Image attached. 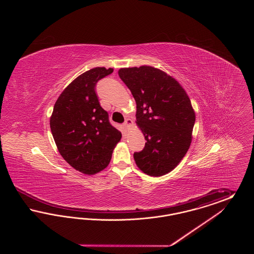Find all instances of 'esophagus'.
<instances>
[{
  "label": "esophagus",
  "instance_id": "34e87169",
  "mask_svg": "<svg viewBox=\"0 0 254 254\" xmlns=\"http://www.w3.org/2000/svg\"><path fill=\"white\" fill-rule=\"evenodd\" d=\"M124 125H125V127H126L127 128H128V127H130L132 126L133 121L131 120V119H127Z\"/></svg>",
  "mask_w": 254,
  "mask_h": 254
}]
</instances>
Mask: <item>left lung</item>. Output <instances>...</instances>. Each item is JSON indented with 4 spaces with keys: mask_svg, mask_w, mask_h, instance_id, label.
<instances>
[{
    "mask_svg": "<svg viewBox=\"0 0 254 254\" xmlns=\"http://www.w3.org/2000/svg\"><path fill=\"white\" fill-rule=\"evenodd\" d=\"M118 74L136 102V125L146 140L135 152L137 167L159 177L175 169L192 140L195 111L186 90L168 73L151 65L123 67Z\"/></svg>",
    "mask_w": 254,
    "mask_h": 254,
    "instance_id": "obj_1",
    "label": "left lung"
}]
</instances>
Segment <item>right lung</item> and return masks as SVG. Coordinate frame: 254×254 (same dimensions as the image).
<instances>
[{
	"label": "right lung",
	"instance_id": "add662e5",
	"mask_svg": "<svg viewBox=\"0 0 254 254\" xmlns=\"http://www.w3.org/2000/svg\"><path fill=\"white\" fill-rule=\"evenodd\" d=\"M113 68L94 67L81 74L58 97L50 116V129L62 157L73 169L94 175L109 166L122 138L100 106L95 85Z\"/></svg>",
	"mask_w": 254,
	"mask_h": 254
}]
</instances>
